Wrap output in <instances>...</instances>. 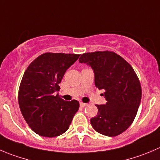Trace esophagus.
<instances>
[{
    "label": "esophagus",
    "mask_w": 160,
    "mask_h": 160,
    "mask_svg": "<svg viewBox=\"0 0 160 160\" xmlns=\"http://www.w3.org/2000/svg\"><path fill=\"white\" fill-rule=\"evenodd\" d=\"M86 105H87V104H86V103H82V102H80V107L84 108V107H86Z\"/></svg>",
    "instance_id": "obj_1"
}]
</instances>
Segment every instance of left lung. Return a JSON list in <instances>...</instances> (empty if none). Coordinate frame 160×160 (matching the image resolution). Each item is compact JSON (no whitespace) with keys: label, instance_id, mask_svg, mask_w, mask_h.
Here are the masks:
<instances>
[{"label":"left lung","instance_id":"left-lung-1","mask_svg":"<svg viewBox=\"0 0 160 160\" xmlns=\"http://www.w3.org/2000/svg\"><path fill=\"white\" fill-rule=\"evenodd\" d=\"M79 63L91 67L95 86L104 89L105 104L97 105L98 113L90 119L92 128L108 137L128 129L134 120L141 100V87L133 68L113 52L84 53Z\"/></svg>","mask_w":160,"mask_h":160}]
</instances>
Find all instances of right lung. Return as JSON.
I'll list each match as a JSON object with an SVG mask.
<instances>
[{
    "mask_svg": "<svg viewBox=\"0 0 160 160\" xmlns=\"http://www.w3.org/2000/svg\"><path fill=\"white\" fill-rule=\"evenodd\" d=\"M80 55L44 53L26 70L19 89V104L24 119L38 135L60 136L69 128L79 108L78 100L54 96L67 70Z\"/></svg>",
    "mask_w": 160,
    "mask_h": 160,
    "instance_id": "right-lung-1",
    "label": "right lung"
}]
</instances>
